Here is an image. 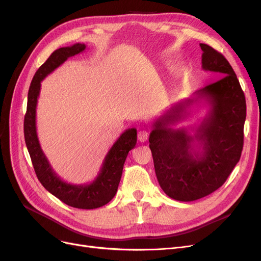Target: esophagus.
I'll use <instances>...</instances> for the list:
<instances>
[{
    "label": "esophagus",
    "instance_id": "esophagus-1",
    "mask_svg": "<svg viewBox=\"0 0 261 261\" xmlns=\"http://www.w3.org/2000/svg\"><path fill=\"white\" fill-rule=\"evenodd\" d=\"M148 137H149V134L146 130H140L138 133V140L140 143H145V141H147Z\"/></svg>",
    "mask_w": 261,
    "mask_h": 261
}]
</instances>
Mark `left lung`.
<instances>
[{"label": "left lung", "instance_id": "left-lung-1", "mask_svg": "<svg viewBox=\"0 0 261 261\" xmlns=\"http://www.w3.org/2000/svg\"><path fill=\"white\" fill-rule=\"evenodd\" d=\"M202 69L219 81L173 105L152 124L149 136L154 171L163 192L179 201H194L224 184L240 161L244 144L246 100L230 63L210 45L200 43ZM208 105L206 117L193 136L174 126L196 101Z\"/></svg>", "mask_w": 261, "mask_h": 261}]
</instances>
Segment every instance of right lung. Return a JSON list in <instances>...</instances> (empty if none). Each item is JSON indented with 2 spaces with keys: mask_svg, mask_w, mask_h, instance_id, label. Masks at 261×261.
Listing matches in <instances>:
<instances>
[{
  "mask_svg": "<svg viewBox=\"0 0 261 261\" xmlns=\"http://www.w3.org/2000/svg\"><path fill=\"white\" fill-rule=\"evenodd\" d=\"M84 43H75L55 50L36 72L28 91L27 112L23 120V134L28 152L38 179L46 191L61 201L78 209H96L105 206L115 196L120 184L126 158L137 143L136 128L126 129L107 153L98 176L89 184L66 183L55 173L39 143L36 127V109L41 82L68 58L82 53Z\"/></svg>",
  "mask_w": 261,
  "mask_h": 261,
  "instance_id": "obj_1",
  "label": "right lung"
}]
</instances>
